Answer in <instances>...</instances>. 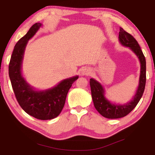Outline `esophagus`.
<instances>
[{
    "label": "esophagus",
    "mask_w": 155,
    "mask_h": 155,
    "mask_svg": "<svg viewBox=\"0 0 155 155\" xmlns=\"http://www.w3.org/2000/svg\"><path fill=\"white\" fill-rule=\"evenodd\" d=\"M90 73V71L89 69H84L83 71H82V74L83 75H89Z\"/></svg>",
    "instance_id": "obj_1"
}]
</instances>
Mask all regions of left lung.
<instances>
[{
    "instance_id": "1",
    "label": "left lung",
    "mask_w": 155,
    "mask_h": 155,
    "mask_svg": "<svg viewBox=\"0 0 155 155\" xmlns=\"http://www.w3.org/2000/svg\"><path fill=\"white\" fill-rule=\"evenodd\" d=\"M118 39L123 46L130 48L139 58L140 62V75L139 85L135 95L130 102L124 105H117L108 101L104 97V90L101 84L93 78L90 79L91 92L95 109L104 117L111 119L124 117L133 111L143 96L146 83V61L136 39L121 27H120Z\"/></svg>"
}]
</instances>
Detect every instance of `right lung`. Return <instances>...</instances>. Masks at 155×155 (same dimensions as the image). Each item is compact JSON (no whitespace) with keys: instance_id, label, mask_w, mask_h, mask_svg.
Instances as JSON below:
<instances>
[{"instance_id":"1","label":"right lung","mask_w":155,"mask_h":155,"mask_svg":"<svg viewBox=\"0 0 155 155\" xmlns=\"http://www.w3.org/2000/svg\"><path fill=\"white\" fill-rule=\"evenodd\" d=\"M41 26V23H35L17 42L9 63V77L17 101L22 109L37 119L50 120L60 114L68 92L78 76L63 80L54 87L44 91H35L22 77L21 67L25 47Z\"/></svg>"}]
</instances>
